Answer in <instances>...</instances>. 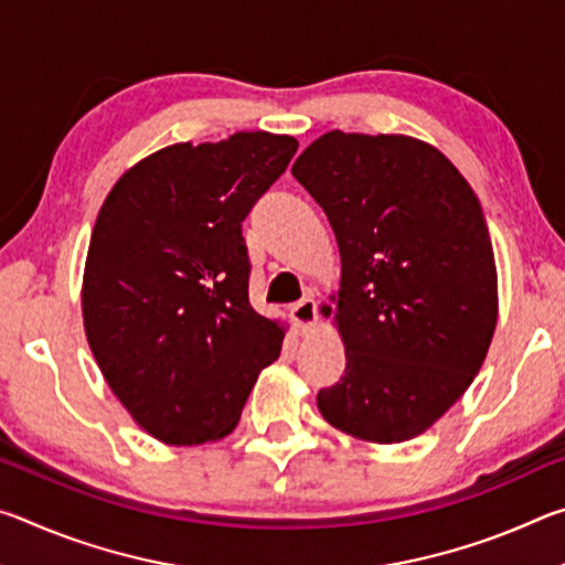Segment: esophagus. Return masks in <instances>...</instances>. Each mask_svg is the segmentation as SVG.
Here are the masks:
<instances>
[{"label": "esophagus", "instance_id": "esophagus-1", "mask_svg": "<svg viewBox=\"0 0 565 565\" xmlns=\"http://www.w3.org/2000/svg\"><path fill=\"white\" fill-rule=\"evenodd\" d=\"M291 317L296 323H299L301 331H309L319 319V306L311 299V296H306V299H301L299 303H294Z\"/></svg>", "mask_w": 565, "mask_h": 565}]
</instances>
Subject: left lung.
I'll list each match as a JSON object with an SVG mask.
<instances>
[{
    "instance_id": "8db88e82",
    "label": "left lung",
    "mask_w": 565,
    "mask_h": 565,
    "mask_svg": "<svg viewBox=\"0 0 565 565\" xmlns=\"http://www.w3.org/2000/svg\"><path fill=\"white\" fill-rule=\"evenodd\" d=\"M291 174L341 252L347 371L319 391L321 416L363 441H408L466 394L491 347L499 279L481 204L441 151L401 134L329 131Z\"/></svg>"
}]
</instances>
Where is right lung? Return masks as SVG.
Returning <instances> with one entry per match:
<instances>
[{"instance_id":"1","label":"right lung","mask_w":565,"mask_h":565,"mask_svg":"<svg viewBox=\"0 0 565 565\" xmlns=\"http://www.w3.org/2000/svg\"><path fill=\"white\" fill-rule=\"evenodd\" d=\"M299 149L236 131L139 161L109 191L84 269V329L104 379L159 441L226 436L281 353L284 329L248 303L242 222Z\"/></svg>"}]
</instances>
